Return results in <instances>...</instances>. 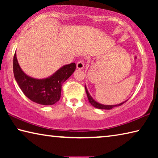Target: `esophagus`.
Returning a JSON list of instances; mask_svg holds the SVG:
<instances>
[{
	"label": "esophagus",
	"instance_id": "obj_1",
	"mask_svg": "<svg viewBox=\"0 0 158 158\" xmlns=\"http://www.w3.org/2000/svg\"><path fill=\"white\" fill-rule=\"evenodd\" d=\"M84 67V60L83 59H80L78 62L77 63V68L83 69Z\"/></svg>",
	"mask_w": 158,
	"mask_h": 158
}]
</instances>
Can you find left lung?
<instances>
[{
  "label": "left lung",
  "instance_id": "left-lung-1",
  "mask_svg": "<svg viewBox=\"0 0 158 158\" xmlns=\"http://www.w3.org/2000/svg\"><path fill=\"white\" fill-rule=\"evenodd\" d=\"M85 92H86L87 97H88V99H89V102L91 104V105L93 106H95V107H96V108H98V109H106H106H107V110H108V109H111L112 108L115 107V106H121V105H123V104L125 103V102H127V100H126L125 102H123V103H121V104H119V105H101V104L95 101L91 98V96L90 95L89 91H88L87 89H86V87H85Z\"/></svg>",
  "mask_w": 158,
  "mask_h": 158
}]
</instances>
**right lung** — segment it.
<instances>
[{
	"label": "right lung",
	"mask_w": 158,
	"mask_h": 158,
	"mask_svg": "<svg viewBox=\"0 0 158 158\" xmlns=\"http://www.w3.org/2000/svg\"><path fill=\"white\" fill-rule=\"evenodd\" d=\"M76 69V64L62 67L50 77L36 79L28 77L21 69L16 56L13 58V73L19 86L26 97L42 105H52L60 100L62 85Z\"/></svg>",
	"instance_id": "right-lung-1"
}]
</instances>
